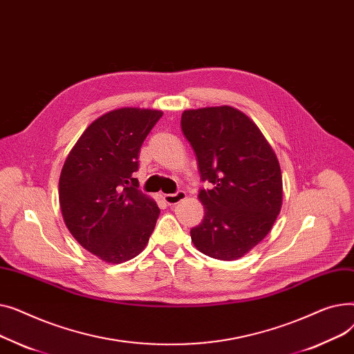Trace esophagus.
I'll return each instance as SVG.
<instances>
[{"label":"esophagus","instance_id":"obj_1","mask_svg":"<svg viewBox=\"0 0 354 354\" xmlns=\"http://www.w3.org/2000/svg\"><path fill=\"white\" fill-rule=\"evenodd\" d=\"M185 198H187V194H185L183 191H178L176 194H166L163 195V201L167 203V205H176V203H179L180 201H183Z\"/></svg>","mask_w":354,"mask_h":354}]
</instances>
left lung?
Listing matches in <instances>:
<instances>
[{
	"mask_svg": "<svg viewBox=\"0 0 354 354\" xmlns=\"http://www.w3.org/2000/svg\"><path fill=\"white\" fill-rule=\"evenodd\" d=\"M182 132L198 159L205 216L191 230L194 245L211 258L232 261L267 236L283 203V176L258 126L231 106L185 110Z\"/></svg>",
	"mask_w": 354,
	"mask_h": 354,
	"instance_id": "obj_1",
	"label": "left lung"
}]
</instances>
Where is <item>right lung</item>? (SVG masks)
<instances>
[{
	"mask_svg": "<svg viewBox=\"0 0 354 354\" xmlns=\"http://www.w3.org/2000/svg\"><path fill=\"white\" fill-rule=\"evenodd\" d=\"M160 110L122 107L93 122L70 151L59 180L66 227L102 261L120 264L139 255L160 209L133 178L139 151Z\"/></svg>",
	"mask_w": 354,
	"mask_h": 354,
	"instance_id": "right-lung-1",
	"label": "right lung"
}]
</instances>
